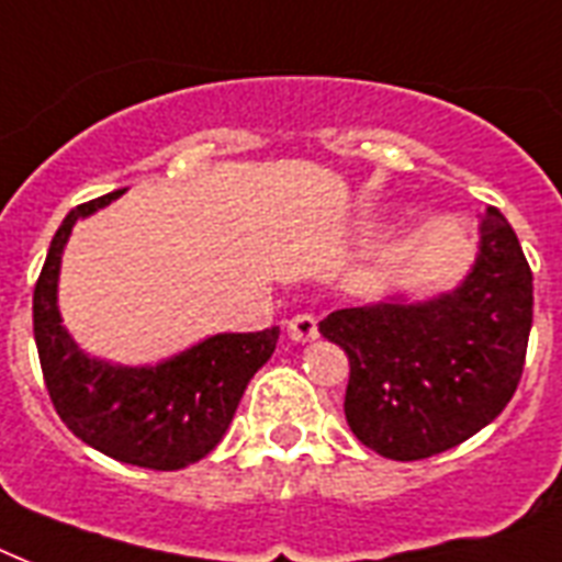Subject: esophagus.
I'll return each mask as SVG.
<instances>
[{
  "label": "esophagus",
  "mask_w": 562,
  "mask_h": 562,
  "mask_svg": "<svg viewBox=\"0 0 562 562\" xmlns=\"http://www.w3.org/2000/svg\"><path fill=\"white\" fill-rule=\"evenodd\" d=\"M285 329H289L291 341H297V344L315 341V338H317L315 315H306V312H300V315H291L289 324H285Z\"/></svg>",
  "instance_id": "obj_1"
}]
</instances>
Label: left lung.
Here are the masks:
<instances>
[{
    "instance_id": "1",
    "label": "left lung",
    "mask_w": 562,
    "mask_h": 562,
    "mask_svg": "<svg viewBox=\"0 0 562 562\" xmlns=\"http://www.w3.org/2000/svg\"><path fill=\"white\" fill-rule=\"evenodd\" d=\"M533 273L496 206L481 254L454 294L402 306L338 308L321 333L350 359L344 414L352 435L393 461L440 454L493 423L522 379Z\"/></svg>"
}]
</instances>
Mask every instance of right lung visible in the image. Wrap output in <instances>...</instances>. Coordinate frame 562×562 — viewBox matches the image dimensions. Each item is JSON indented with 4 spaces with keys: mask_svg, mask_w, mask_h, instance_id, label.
<instances>
[{
    "mask_svg": "<svg viewBox=\"0 0 562 562\" xmlns=\"http://www.w3.org/2000/svg\"><path fill=\"white\" fill-rule=\"evenodd\" d=\"M119 192L75 206L57 227L34 285V341L57 417L83 443L145 470H183L227 431L254 373L271 359L280 329L215 335L157 368L87 359L57 315V271L72 224Z\"/></svg>",
    "mask_w": 562,
    "mask_h": 562,
    "instance_id": "right-lung-1",
    "label": "right lung"
}]
</instances>
